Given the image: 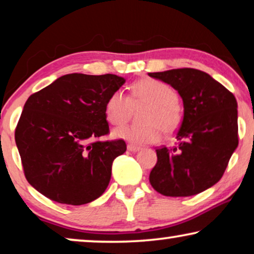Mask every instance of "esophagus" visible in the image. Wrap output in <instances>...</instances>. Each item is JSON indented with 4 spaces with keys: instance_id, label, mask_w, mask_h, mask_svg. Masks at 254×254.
Instances as JSON below:
<instances>
[{
    "instance_id": "esophagus-1",
    "label": "esophagus",
    "mask_w": 254,
    "mask_h": 254,
    "mask_svg": "<svg viewBox=\"0 0 254 254\" xmlns=\"http://www.w3.org/2000/svg\"><path fill=\"white\" fill-rule=\"evenodd\" d=\"M127 149L129 151H131V152H136V151H138L140 150V147H138V145H135V144H131V143H129L127 145Z\"/></svg>"
}]
</instances>
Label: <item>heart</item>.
<instances>
[{
	"instance_id": "obj_1",
	"label": "heart",
	"mask_w": 254,
	"mask_h": 254,
	"mask_svg": "<svg viewBox=\"0 0 254 254\" xmlns=\"http://www.w3.org/2000/svg\"><path fill=\"white\" fill-rule=\"evenodd\" d=\"M145 106L140 120L143 124L124 126L114 130V136L134 144L155 143L161 133L173 134L178 129L183 114L175 89L165 82L154 78L141 79L131 85L129 96L121 90L112 92L104 107L106 120L120 126L129 120L133 107Z\"/></svg>"
}]
</instances>
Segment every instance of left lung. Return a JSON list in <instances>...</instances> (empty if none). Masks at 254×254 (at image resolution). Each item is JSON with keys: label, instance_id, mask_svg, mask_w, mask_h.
Returning <instances> with one entry per match:
<instances>
[{"label": "left lung", "instance_id": "left-lung-1", "mask_svg": "<svg viewBox=\"0 0 254 254\" xmlns=\"http://www.w3.org/2000/svg\"><path fill=\"white\" fill-rule=\"evenodd\" d=\"M175 88L184 102L177 145L156 149L149 180L165 196H190L222 178L238 145L237 102L221 83L193 68L149 72Z\"/></svg>", "mask_w": 254, "mask_h": 254}]
</instances>
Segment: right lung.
I'll return each mask as SVG.
<instances>
[{"mask_svg": "<svg viewBox=\"0 0 254 254\" xmlns=\"http://www.w3.org/2000/svg\"><path fill=\"white\" fill-rule=\"evenodd\" d=\"M125 83L113 74L61 76L24 105L15 140L25 178L59 203H89L105 192L124 140L99 141L110 133L104 107Z\"/></svg>", "mask_w": 254, "mask_h": 254, "instance_id": "right-lung-1", "label": "right lung"}]
</instances>
